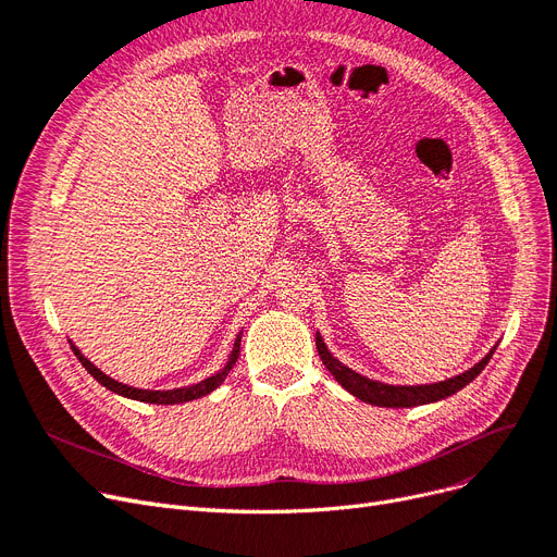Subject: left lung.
<instances>
[{"instance_id": "8db88e82", "label": "left lung", "mask_w": 557, "mask_h": 557, "mask_svg": "<svg viewBox=\"0 0 557 557\" xmlns=\"http://www.w3.org/2000/svg\"><path fill=\"white\" fill-rule=\"evenodd\" d=\"M317 351H319L327 372L335 376V381L346 389V393H351L360 401L372 404V406H383V408H410V406L441 401L445 397H451L455 393H459L461 387H466L472 379H478L482 374V369L488 364L493 351H496V346H493L475 367H470L468 372H463L455 379L441 381V383H431V385H387L381 381L360 376L358 372H354V369H348L337 358H333V354L327 351V346L319 333H317Z\"/></svg>"}]
</instances>
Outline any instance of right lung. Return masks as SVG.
<instances>
[{
	"label": "right lung",
	"instance_id": "1",
	"mask_svg": "<svg viewBox=\"0 0 557 557\" xmlns=\"http://www.w3.org/2000/svg\"><path fill=\"white\" fill-rule=\"evenodd\" d=\"M73 354L77 356V360L82 362V367L87 369V372L100 383L106 385L108 389H112V393L121 395V397H128V399H137V401H147V404H160V406H170V404H185V401H193V399H199V397H206L209 393H213V389L218 385H222V381L226 379V374L232 372V367L236 364L238 360V354H240V335L236 337L234 342V351L230 356V360H226V364L220 369L218 374L203 379L201 383H195V385H188V387H174V389H139V387H131V385H123L114 379H110L108 374H102L98 367H94V362H89L85 356L79 354V348L75 344H71Z\"/></svg>",
	"mask_w": 557,
	"mask_h": 557
}]
</instances>
